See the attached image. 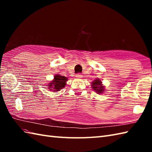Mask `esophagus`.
<instances>
[{"label":"esophagus","mask_w":152,"mask_h":152,"mask_svg":"<svg viewBox=\"0 0 152 152\" xmlns=\"http://www.w3.org/2000/svg\"><path fill=\"white\" fill-rule=\"evenodd\" d=\"M82 74H76V77L77 78H82Z\"/></svg>","instance_id":"obj_1"}]
</instances>
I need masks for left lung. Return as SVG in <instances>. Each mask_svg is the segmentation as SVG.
I'll use <instances>...</instances> for the list:
<instances>
[{"label": "left lung", "mask_w": 152, "mask_h": 152, "mask_svg": "<svg viewBox=\"0 0 152 152\" xmlns=\"http://www.w3.org/2000/svg\"><path fill=\"white\" fill-rule=\"evenodd\" d=\"M101 82L99 80H96L92 82V88L95 90L99 94H101L104 91V88L101 84Z\"/></svg>", "instance_id": "8db88e82"}]
</instances>
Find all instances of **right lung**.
I'll return each mask as SVG.
<instances>
[{"label":"right lung","instance_id":"add662e5","mask_svg":"<svg viewBox=\"0 0 152 152\" xmlns=\"http://www.w3.org/2000/svg\"><path fill=\"white\" fill-rule=\"evenodd\" d=\"M67 80V78L64 76H62L60 75H56L54 77L53 81L49 83V87H51L50 89L53 90L54 91H59L60 89L63 88L66 85V82Z\"/></svg>","mask_w":152,"mask_h":152}]
</instances>
